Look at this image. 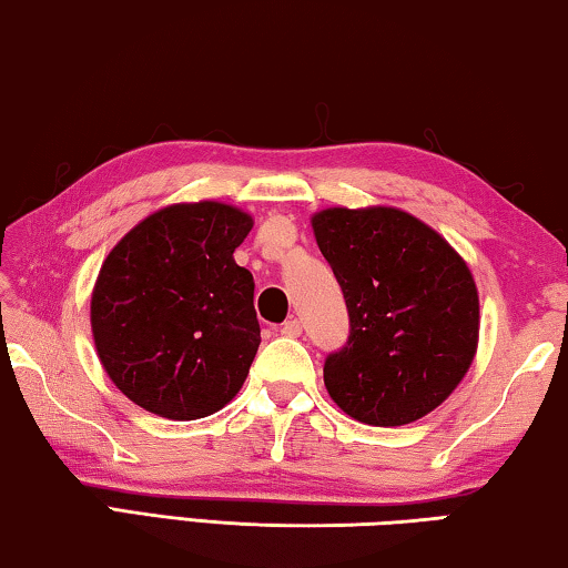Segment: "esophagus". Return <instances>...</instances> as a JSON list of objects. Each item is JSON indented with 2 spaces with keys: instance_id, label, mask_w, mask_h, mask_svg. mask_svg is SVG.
Masks as SVG:
<instances>
[{
  "instance_id": "esophagus-1",
  "label": "esophagus",
  "mask_w": 568,
  "mask_h": 568,
  "mask_svg": "<svg viewBox=\"0 0 568 568\" xmlns=\"http://www.w3.org/2000/svg\"><path fill=\"white\" fill-rule=\"evenodd\" d=\"M284 334V337H300L302 334V324H300V320H286L284 324H282V329H278Z\"/></svg>"
}]
</instances>
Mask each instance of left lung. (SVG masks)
Instances as JSON below:
<instances>
[{
    "label": "left lung",
    "instance_id": "obj_1",
    "mask_svg": "<svg viewBox=\"0 0 568 568\" xmlns=\"http://www.w3.org/2000/svg\"><path fill=\"white\" fill-rule=\"evenodd\" d=\"M312 226L349 314L347 342L324 359L329 397L367 425L420 420L476 355L478 292L466 262L397 209H327Z\"/></svg>",
    "mask_w": 568,
    "mask_h": 568
}]
</instances>
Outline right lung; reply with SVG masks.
<instances>
[{"mask_svg":"<svg viewBox=\"0 0 568 568\" xmlns=\"http://www.w3.org/2000/svg\"><path fill=\"white\" fill-rule=\"evenodd\" d=\"M251 216L216 201L153 213L100 268L90 322L102 367L135 405L199 420L234 397L262 342L254 276L234 262Z\"/></svg>","mask_w":568,"mask_h":568,"instance_id":"obj_1","label":"right lung"}]
</instances>
